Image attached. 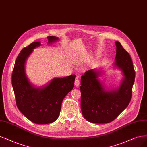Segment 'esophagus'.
<instances>
[{"label":"esophagus","mask_w":147,"mask_h":147,"mask_svg":"<svg viewBox=\"0 0 147 147\" xmlns=\"http://www.w3.org/2000/svg\"><path fill=\"white\" fill-rule=\"evenodd\" d=\"M79 84H80V80L78 78V77H77L75 80V85L76 86H78Z\"/></svg>","instance_id":"obj_1"}]
</instances>
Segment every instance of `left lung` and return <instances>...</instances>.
<instances>
[{"mask_svg": "<svg viewBox=\"0 0 147 147\" xmlns=\"http://www.w3.org/2000/svg\"><path fill=\"white\" fill-rule=\"evenodd\" d=\"M115 65L122 70L124 78L117 89L106 90L98 78L100 72L94 69L81 78V109L84 119L94 123L112 122L128 106L132 97L135 71L130 55L116 41Z\"/></svg>", "mask_w": 147, "mask_h": 147, "instance_id": "1", "label": "left lung"}]
</instances>
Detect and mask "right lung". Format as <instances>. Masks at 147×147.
<instances>
[{
  "label": "right lung",
  "instance_id": "add662e5",
  "mask_svg": "<svg viewBox=\"0 0 147 147\" xmlns=\"http://www.w3.org/2000/svg\"><path fill=\"white\" fill-rule=\"evenodd\" d=\"M48 43L57 41L58 38L49 36ZM41 45L34 42L24 47L15 61L11 77L17 107L31 122L36 124L52 123L59 117L64 98L74 86L75 75L53 78L44 88H35L26 77L25 64L34 49Z\"/></svg>",
  "mask_w": 147,
  "mask_h": 147
}]
</instances>
